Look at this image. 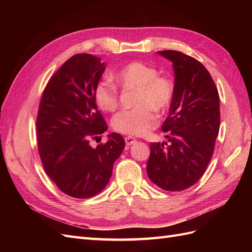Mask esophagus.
<instances>
[{
	"instance_id": "1",
	"label": "esophagus",
	"mask_w": 252,
	"mask_h": 252,
	"mask_svg": "<svg viewBox=\"0 0 252 252\" xmlns=\"http://www.w3.org/2000/svg\"><path fill=\"white\" fill-rule=\"evenodd\" d=\"M136 142V140L134 138H132V136H126L125 138V143L126 145H128V146H130V145L134 144Z\"/></svg>"
}]
</instances>
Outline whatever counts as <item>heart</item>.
<instances>
[{"mask_svg": "<svg viewBox=\"0 0 252 252\" xmlns=\"http://www.w3.org/2000/svg\"><path fill=\"white\" fill-rule=\"evenodd\" d=\"M120 86L135 90L132 110L118 113L112 120L116 131L128 135H142L157 123L155 109L163 111L169 107L174 94L173 82L158 75L156 67L143 62H131L113 74ZM94 101L104 111H114L119 105L118 91L111 83L102 81L94 88Z\"/></svg>", "mask_w": 252, "mask_h": 252, "instance_id": "b5f03b06", "label": "heart"}]
</instances>
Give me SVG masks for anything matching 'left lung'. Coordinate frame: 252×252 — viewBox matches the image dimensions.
I'll return each instance as SVG.
<instances>
[{"label": "left lung", "instance_id": "left-lung-1", "mask_svg": "<svg viewBox=\"0 0 252 252\" xmlns=\"http://www.w3.org/2000/svg\"><path fill=\"white\" fill-rule=\"evenodd\" d=\"M172 62L174 94L162 130L164 143L150 144L147 174L166 191L194 185L210 162L220 129V96L205 66L175 50L158 51Z\"/></svg>", "mask_w": 252, "mask_h": 252}]
</instances>
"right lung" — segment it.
<instances>
[{"label": "right lung", "instance_id": "right-lung-1", "mask_svg": "<svg viewBox=\"0 0 252 252\" xmlns=\"http://www.w3.org/2000/svg\"><path fill=\"white\" fill-rule=\"evenodd\" d=\"M105 63L88 53L71 57L43 91L36 119V139L45 172L61 191L77 199L100 193L125 147L123 136L91 147L90 140L107 130L94 101V88Z\"/></svg>", "mask_w": 252, "mask_h": 252}]
</instances>
